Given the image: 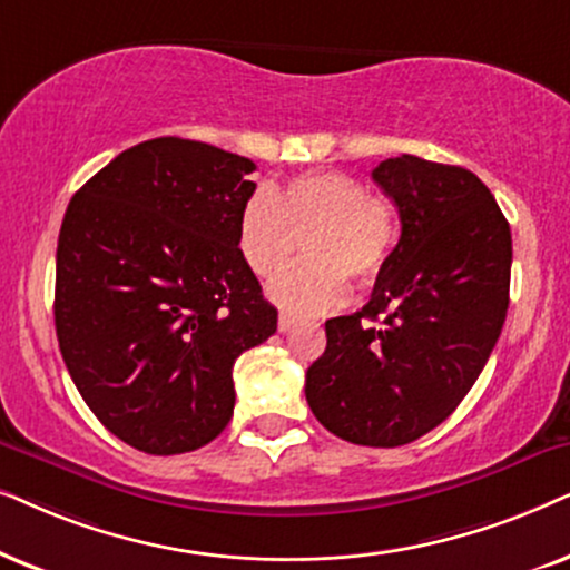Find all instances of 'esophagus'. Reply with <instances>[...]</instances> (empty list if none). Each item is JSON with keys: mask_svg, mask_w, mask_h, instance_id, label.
<instances>
[{"mask_svg": "<svg viewBox=\"0 0 570 570\" xmlns=\"http://www.w3.org/2000/svg\"><path fill=\"white\" fill-rule=\"evenodd\" d=\"M294 323H297V321H294V315H289V313H281V315H278V331H281V333L292 331Z\"/></svg>", "mask_w": 570, "mask_h": 570, "instance_id": "1", "label": "esophagus"}]
</instances>
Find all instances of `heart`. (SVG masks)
<instances>
[{"label":"heart","instance_id":"b5f03b06","mask_svg":"<svg viewBox=\"0 0 570 570\" xmlns=\"http://www.w3.org/2000/svg\"><path fill=\"white\" fill-rule=\"evenodd\" d=\"M299 240L308 261L282 272ZM396 245V208L344 171H307L271 195L253 193L237 218L242 263L257 278L279 269L268 294L294 315L338 309L348 299L346 278L375 281Z\"/></svg>","mask_w":570,"mask_h":570}]
</instances>
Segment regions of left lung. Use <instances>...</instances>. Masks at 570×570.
Listing matches in <instances>:
<instances>
[{
	"instance_id": "left-lung-1",
	"label": "left lung",
	"mask_w": 570,
	"mask_h": 570,
	"mask_svg": "<svg viewBox=\"0 0 570 570\" xmlns=\"http://www.w3.org/2000/svg\"><path fill=\"white\" fill-rule=\"evenodd\" d=\"M373 179L401 239L360 313L325 321L307 404L333 435L396 449L449 420L495 348L511 289V226L461 166L385 158Z\"/></svg>"
}]
</instances>
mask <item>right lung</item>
<instances>
[{"mask_svg":"<svg viewBox=\"0 0 570 570\" xmlns=\"http://www.w3.org/2000/svg\"><path fill=\"white\" fill-rule=\"evenodd\" d=\"M255 164L208 142L132 146L82 185L57 245L55 325L82 401L154 456L222 435L232 367L278 313L237 249Z\"/></svg>","mask_w":570,"mask_h":570,"instance_id":"add662e5","label":"right lung"}]
</instances>
